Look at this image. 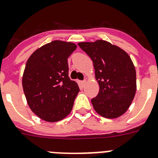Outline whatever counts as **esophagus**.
Segmentation results:
<instances>
[{
  "mask_svg": "<svg viewBox=\"0 0 158 158\" xmlns=\"http://www.w3.org/2000/svg\"><path fill=\"white\" fill-rule=\"evenodd\" d=\"M86 84V81H81V85L82 86L85 85Z\"/></svg>",
  "mask_w": 158,
  "mask_h": 158,
  "instance_id": "1",
  "label": "esophagus"
}]
</instances>
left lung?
I'll use <instances>...</instances> for the list:
<instances>
[{"label": "left lung", "mask_w": 158, "mask_h": 158, "mask_svg": "<svg viewBox=\"0 0 158 158\" xmlns=\"http://www.w3.org/2000/svg\"><path fill=\"white\" fill-rule=\"evenodd\" d=\"M78 46L93 62L100 86L92 104L99 115L115 118L126 112L136 93V70L129 54L105 40L79 43Z\"/></svg>", "instance_id": "left-lung-1"}]
</instances>
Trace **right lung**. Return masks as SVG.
<instances>
[{
  "label": "right lung",
  "instance_id": "add662e5",
  "mask_svg": "<svg viewBox=\"0 0 158 158\" xmlns=\"http://www.w3.org/2000/svg\"><path fill=\"white\" fill-rule=\"evenodd\" d=\"M77 49L70 42L54 40L38 48L27 59L22 77L29 107L49 123L71 112L79 87L69 77L68 58Z\"/></svg>",
  "mask_w": 158,
  "mask_h": 158
}]
</instances>
